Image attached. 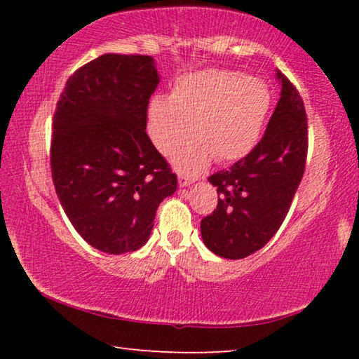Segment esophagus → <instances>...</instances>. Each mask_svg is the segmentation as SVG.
I'll use <instances>...</instances> for the list:
<instances>
[{
    "label": "esophagus",
    "instance_id": "esophagus-1",
    "mask_svg": "<svg viewBox=\"0 0 359 359\" xmlns=\"http://www.w3.org/2000/svg\"><path fill=\"white\" fill-rule=\"evenodd\" d=\"M193 184L191 179L185 177V175H179V187L180 188H185V187H190Z\"/></svg>",
    "mask_w": 359,
    "mask_h": 359
}]
</instances>
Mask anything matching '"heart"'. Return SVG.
Returning a JSON list of instances; mask_svg holds the SVG:
<instances>
[{
	"label": "heart",
	"mask_w": 359,
	"mask_h": 359,
	"mask_svg": "<svg viewBox=\"0 0 359 359\" xmlns=\"http://www.w3.org/2000/svg\"><path fill=\"white\" fill-rule=\"evenodd\" d=\"M271 93L258 77L233 71H199L182 76L171 95H158L149 104V135L161 154L174 151L180 174L198 175L212 161L244 158L263 131Z\"/></svg>",
	"instance_id": "heart-1"
}]
</instances>
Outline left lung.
I'll return each mask as SVG.
<instances>
[{
	"label": "left lung",
	"mask_w": 359,
	"mask_h": 359,
	"mask_svg": "<svg viewBox=\"0 0 359 359\" xmlns=\"http://www.w3.org/2000/svg\"><path fill=\"white\" fill-rule=\"evenodd\" d=\"M280 98L264 136L247 156L210 175L217 209L201 220L204 245L226 259L258 252L287 217L307 158V117L302 98L280 71Z\"/></svg>",
	"instance_id": "obj_1"
}]
</instances>
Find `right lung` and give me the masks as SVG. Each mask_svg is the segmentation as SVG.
Returning a JSON list of instances; mask_svg holds the SVG:
<instances>
[{
	"label": "right lung",
	"instance_id": "right-lung-1",
	"mask_svg": "<svg viewBox=\"0 0 359 359\" xmlns=\"http://www.w3.org/2000/svg\"><path fill=\"white\" fill-rule=\"evenodd\" d=\"M160 83L147 55L104 53L72 74L53 115L50 168L60 204L83 241L121 255L149 241L177 175L145 133Z\"/></svg>",
	"mask_w": 359,
	"mask_h": 359
}]
</instances>
